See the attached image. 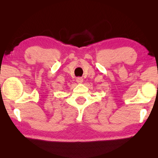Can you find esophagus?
I'll list each match as a JSON object with an SVG mask.
<instances>
[{
	"label": "esophagus",
	"mask_w": 158,
	"mask_h": 158,
	"mask_svg": "<svg viewBox=\"0 0 158 158\" xmlns=\"http://www.w3.org/2000/svg\"><path fill=\"white\" fill-rule=\"evenodd\" d=\"M76 81L77 83H78V84H81L83 81H84V79H83L81 77H78V78H77Z\"/></svg>",
	"instance_id": "1"
}]
</instances>
